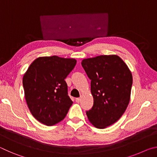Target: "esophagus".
I'll return each instance as SVG.
<instances>
[{"instance_id": "34e87169", "label": "esophagus", "mask_w": 157, "mask_h": 157, "mask_svg": "<svg viewBox=\"0 0 157 157\" xmlns=\"http://www.w3.org/2000/svg\"><path fill=\"white\" fill-rule=\"evenodd\" d=\"M75 101L77 102H79L81 101V98H77L75 99Z\"/></svg>"}]
</instances>
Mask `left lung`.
I'll list each match as a JSON object with an SVG mask.
<instances>
[{
    "label": "left lung",
    "mask_w": 157,
    "mask_h": 157,
    "mask_svg": "<svg viewBox=\"0 0 157 157\" xmlns=\"http://www.w3.org/2000/svg\"><path fill=\"white\" fill-rule=\"evenodd\" d=\"M82 66L91 79L94 97V105L86 116L95 127L106 128L120 119L129 105L132 73L116 55L84 59Z\"/></svg>",
    "instance_id": "left-lung-1"
}]
</instances>
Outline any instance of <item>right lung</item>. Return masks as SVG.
<instances>
[{
    "instance_id": "add662e5",
    "label": "right lung",
    "mask_w": 157,
    "mask_h": 157,
    "mask_svg": "<svg viewBox=\"0 0 157 157\" xmlns=\"http://www.w3.org/2000/svg\"><path fill=\"white\" fill-rule=\"evenodd\" d=\"M77 61L58 56L38 57L23 78L28 107L37 121L52 126L65 118L73 104L65 78Z\"/></svg>"
}]
</instances>
